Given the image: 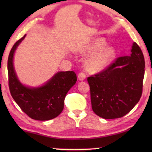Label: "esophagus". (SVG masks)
<instances>
[{"mask_svg":"<svg viewBox=\"0 0 152 152\" xmlns=\"http://www.w3.org/2000/svg\"><path fill=\"white\" fill-rule=\"evenodd\" d=\"M86 74H85L84 72H80V73L78 74V79L80 81L84 80L85 79H86Z\"/></svg>","mask_w":152,"mask_h":152,"instance_id":"esophagus-1","label":"esophagus"}]
</instances>
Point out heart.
<instances>
[{
    "label": "heart",
    "instance_id": "obj_1",
    "mask_svg": "<svg viewBox=\"0 0 152 152\" xmlns=\"http://www.w3.org/2000/svg\"><path fill=\"white\" fill-rule=\"evenodd\" d=\"M106 44L107 42L103 38H96L78 49L77 52L81 55H86L93 53L86 61V66L88 71H101L113 61L115 56V49L112 46L104 47Z\"/></svg>",
    "mask_w": 152,
    "mask_h": 152
}]
</instances>
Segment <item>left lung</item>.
<instances>
[{
    "instance_id": "left-lung-1",
    "label": "left lung",
    "mask_w": 152,
    "mask_h": 152,
    "mask_svg": "<svg viewBox=\"0 0 152 152\" xmlns=\"http://www.w3.org/2000/svg\"><path fill=\"white\" fill-rule=\"evenodd\" d=\"M130 56L116 58L100 72L87 78L94 113L104 119L122 118L140 100L145 75V59L136 43Z\"/></svg>"
}]
</instances>
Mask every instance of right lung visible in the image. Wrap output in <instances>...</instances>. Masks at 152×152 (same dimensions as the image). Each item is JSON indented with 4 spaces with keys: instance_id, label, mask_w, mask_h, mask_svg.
<instances>
[{
    "instance_id": "obj_1",
    "label": "right lung",
    "mask_w": 152,
    "mask_h": 152,
    "mask_svg": "<svg viewBox=\"0 0 152 152\" xmlns=\"http://www.w3.org/2000/svg\"><path fill=\"white\" fill-rule=\"evenodd\" d=\"M25 37L14 43L8 57L10 93L22 111L32 119L41 121L53 119L63 111L64 99L76 83L77 75L73 71L58 72L42 86L30 88L23 85L14 70L13 58L16 48Z\"/></svg>"
}]
</instances>
